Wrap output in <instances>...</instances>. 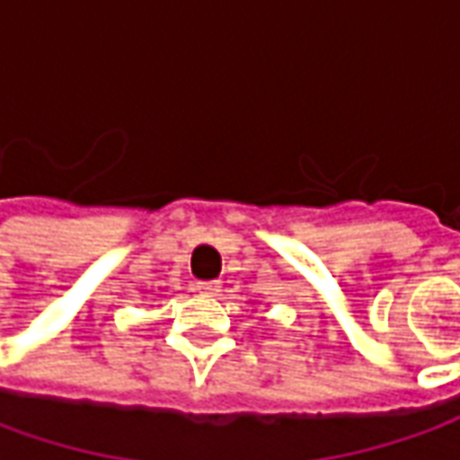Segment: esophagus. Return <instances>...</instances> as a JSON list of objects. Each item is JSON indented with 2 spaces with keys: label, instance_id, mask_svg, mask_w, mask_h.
Masks as SVG:
<instances>
[{
  "label": "esophagus",
  "instance_id": "obj_1",
  "mask_svg": "<svg viewBox=\"0 0 460 460\" xmlns=\"http://www.w3.org/2000/svg\"><path fill=\"white\" fill-rule=\"evenodd\" d=\"M196 290H199L200 295H218V290H221V282H216V279H211V282H199V285H196Z\"/></svg>",
  "mask_w": 460,
  "mask_h": 460
}]
</instances>
